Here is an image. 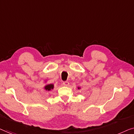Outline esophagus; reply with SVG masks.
I'll use <instances>...</instances> for the list:
<instances>
[{"instance_id": "1", "label": "esophagus", "mask_w": 134, "mask_h": 134, "mask_svg": "<svg viewBox=\"0 0 134 134\" xmlns=\"http://www.w3.org/2000/svg\"><path fill=\"white\" fill-rule=\"evenodd\" d=\"M63 86H69V82L68 81H64V82H63Z\"/></svg>"}]
</instances>
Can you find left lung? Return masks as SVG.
<instances>
[{
  "label": "left lung",
  "instance_id": "1",
  "mask_svg": "<svg viewBox=\"0 0 134 134\" xmlns=\"http://www.w3.org/2000/svg\"><path fill=\"white\" fill-rule=\"evenodd\" d=\"M80 88V87H79V88Z\"/></svg>",
  "mask_w": 134,
  "mask_h": 134
}]
</instances>
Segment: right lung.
<instances>
[{
  "instance_id": "add662e5",
  "label": "right lung",
  "mask_w": 134,
  "mask_h": 134,
  "mask_svg": "<svg viewBox=\"0 0 134 134\" xmlns=\"http://www.w3.org/2000/svg\"><path fill=\"white\" fill-rule=\"evenodd\" d=\"M54 87V86L53 84H48V85H46V86L44 87V88L46 89V90H48V91H50V90H51L52 89H53Z\"/></svg>"
}]
</instances>
